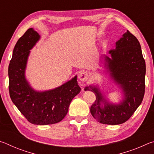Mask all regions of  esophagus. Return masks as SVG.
<instances>
[{
	"mask_svg": "<svg viewBox=\"0 0 154 154\" xmlns=\"http://www.w3.org/2000/svg\"><path fill=\"white\" fill-rule=\"evenodd\" d=\"M78 78L80 81L82 82H85L88 79V74L87 72H85L84 71H83L80 72L78 75Z\"/></svg>",
	"mask_w": 154,
	"mask_h": 154,
	"instance_id": "esophagus-1",
	"label": "esophagus"
}]
</instances>
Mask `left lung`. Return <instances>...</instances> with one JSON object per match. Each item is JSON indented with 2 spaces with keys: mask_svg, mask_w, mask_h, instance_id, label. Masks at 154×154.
<instances>
[{
  "mask_svg": "<svg viewBox=\"0 0 154 154\" xmlns=\"http://www.w3.org/2000/svg\"><path fill=\"white\" fill-rule=\"evenodd\" d=\"M111 59L106 56L111 75L121 85L124 99L120 105H112L103 98L98 88L86 87L95 94L96 100L90 113L96 120L104 124L117 125L130 118L142 103L145 94V62L137 38L128 30L116 43V49L109 51ZM104 102V108L100 103Z\"/></svg>",
  "mask_w": 154,
  "mask_h": 154,
  "instance_id": "obj_1",
  "label": "left lung"
}]
</instances>
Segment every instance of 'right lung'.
<instances>
[{
  "instance_id": "1",
  "label": "right lung",
  "mask_w": 154,
  "mask_h": 154,
  "mask_svg": "<svg viewBox=\"0 0 154 154\" xmlns=\"http://www.w3.org/2000/svg\"><path fill=\"white\" fill-rule=\"evenodd\" d=\"M40 36L32 28L26 30L15 44L9 65V91L12 102L31 124H56L67 114L71 100L80 92L77 76L56 89L38 92L30 87L24 71L30 49Z\"/></svg>"
}]
</instances>
